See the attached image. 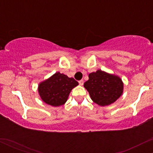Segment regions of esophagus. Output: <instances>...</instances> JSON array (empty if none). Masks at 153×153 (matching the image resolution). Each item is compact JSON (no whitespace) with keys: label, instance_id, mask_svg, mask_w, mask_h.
I'll return each instance as SVG.
<instances>
[{"label":"esophagus","instance_id":"esophagus-1","mask_svg":"<svg viewBox=\"0 0 153 153\" xmlns=\"http://www.w3.org/2000/svg\"><path fill=\"white\" fill-rule=\"evenodd\" d=\"M79 85H83V83H84V81H83V80H79Z\"/></svg>","mask_w":153,"mask_h":153}]
</instances>
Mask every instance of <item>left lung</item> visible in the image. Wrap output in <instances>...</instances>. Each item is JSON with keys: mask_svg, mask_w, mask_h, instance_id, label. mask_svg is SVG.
Wrapping results in <instances>:
<instances>
[{"mask_svg": "<svg viewBox=\"0 0 153 153\" xmlns=\"http://www.w3.org/2000/svg\"><path fill=\"white\" fill-rule=\"evenodd\" d=\"M84 87L94 103L101 106L115 102L122 96L124 84L119 76L98 70L88 75Z\"/></svg>", "mask_w": 153, "mask_h": 153, "instance_id": "left-lung-1", "label": "left lung"}]
</instances>
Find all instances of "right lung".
<instances>
[{"instance_id":"add662e5","label":"right lung","mask_w":153,"mask_h":153,"mask_svg":"<svg viewBox=\"0 0 153 153\" xmlns=\"http://www.w3.org/2000/svg\"><path fill=\"white\" fill-rule=\"evenodd\" d=\"M78 85L74 78L57 72L40 82L38 91L44 102L52 106H59L66 102L72 89Z\"/></svg>"}]
</instances>
